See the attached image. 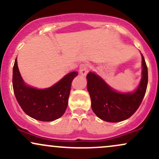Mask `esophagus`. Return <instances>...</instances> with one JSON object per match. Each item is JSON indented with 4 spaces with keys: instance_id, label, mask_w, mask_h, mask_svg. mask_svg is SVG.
<instances>
[{
    "instance_id": "esophagus-1",
    "label": "esophagus",
    "mask_w": 159,
    "mask_h": 159,
    "mask_svg": "<svg viewBox=\"0 0 159 159\" xmlns=\"http://www.w3.org/2000/svg\"><path fill=\"white\" fill-rule=\"evenodd\" d=\"M89 69H90V64H89V63H82V64L80 66V74H81V75H86L87 74V72H88Z\"/></svg>"
}]
</instances>
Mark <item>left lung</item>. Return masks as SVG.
Listing matches in <instances>:
<instances>
[{"label":"left lung","instance_id":"left-lung-1","mask_svg":"<svg viewBox=\"0 0 159 159\" xmlns=\"http://www.w3.org/2000/svg\"><path fill=\"white\" fill-rule=\"evenodd\" d=\"M141 79L132 92H119L107 84L95 72L87 75V88L91 99V107L101 120L117 123L129 119L139 107L144 97L148 83V70L142 55Z\"/></svg>","mask_w":159,"mask_h":159}]
</instances>
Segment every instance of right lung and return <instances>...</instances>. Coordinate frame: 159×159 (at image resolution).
Here are the masks:
<instances>
[{"label":"right lung","mask_w":159,"mask_h":159,"mask_svg":"<svg viewBox=\"0 0 159 159\" xmlns=\"http://www.w3.org/2000/svg\"><path fill=\"white\" fill-rule=\"evenodd\" d=\"M78 75L77 72H69L52 87L38 89L24 81L16 58L12 72L14 93L29 116L39 121H53L61 117L66 110L72 81Z\"/></svg>","instance_id":"obj_1"}]
</instances>
